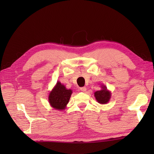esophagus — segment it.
<instances>
[{
	"mask_svg": "<svg viewBox=\"0 0 154 154\" xmlns=\"http://www.w3.org/2000/svg\"><path fill=\"white\" fill-rule=\"evenodd\" d=\"M80 91L82 92H85L87 91V88L85 87H83L80 88Z\"/></svg>",
	"mask_w": 154,
	"mask_h": 154,
	"instance_id": "1",
	"label": "esophagus"
}]
</instances>
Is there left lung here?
<instances>
[{
    "label": "left lung",
    "instance_id": "1",
    "mask_svg": "<svg viewBox=\"0 0 154 154\" xmlns=\"http://www.w3.org/2000/svg\"><path fill=\"white\" fill-rule=\"evenodd\" d=\"M94 96L96 100L100 104H106L109 101L111 93L109 91L107 90L105 85L101 86V90L97 91L94 92Z\"/></svg>",
    "mask_w": 154,
    "mask_h": 154
}]
</instances>
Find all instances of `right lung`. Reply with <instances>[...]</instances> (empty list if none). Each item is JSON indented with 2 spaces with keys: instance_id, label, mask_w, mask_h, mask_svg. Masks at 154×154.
<instances>
[{
  "instance_id": "obj_1",
  "label": "right lung",
  "mask_w": 154,
  "mask_h": 154,
  "mask_svg": "<svg viewBox=\"0 0 154 154\" xmlns=\"http://www.w3.org/2000/svg\"><path fill=\"white\" fill-rule=\"evenodd\" d=\"M72 92L71 89H67L63 84L58 82L49 94L51 106L57 110H64L69 103Z\"/></svg>"
}]
</instances>
